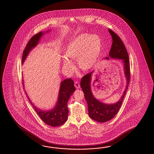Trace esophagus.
I'll return each mask as SVG.
<instances>
[{"mask_svg": "<svg viewBox=\"0 0 154 154\" xmlns=\"http://www.w3.org/2000/svg\"><path fill=\"white\" fill-rule=\"evenodd\" d=\"M74 86L76 88H80V84H79V82H75V84H74Z\"/></svg>", "mask_w": 154, "mask_h": 154, "instance_id": "1", "label": "esophagus"}]
</instances>
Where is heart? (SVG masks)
Masks as SVG:
<instances>
[{
  "mask_svg": "<svg viewBox=\"0 0 154 154\" xmlns=\"http://www.w3.org/2000/svg\"><path fill=\"white\" fill-rule=\"evenodd\" d=\"M101 40L96 34L82 33L76 36L68 44L65 51L66 57L63 58V66L69 70L74 69L72 63L68 58L77 60L83 70L91 69L101 54Z\"/></svg>",
  "mask_w": 154,
  "mask_h": 154,
  "instance_id": "obj_1",
  "label": "heart"
}]
</instances>
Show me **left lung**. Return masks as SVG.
Segmentation results:
<instances>
[{
	"label": "left lung",
	"instance_id": "8db88e82",
	"mask_svg": "<svg viewBox=\"0 0 154 154\" xmlns=\"http://www.w3.org/2000/svg\"><path fill=\"white\" fill-rule=\"evenodd\" d=\"M108 31L112 38V44L109 56L113 59H121L124 64V71L127 85L121 98L118 102L112 104H106L95 98L92 93L91 88V76L94 71L84 76L80 82V86L84 92V97L88 103L90 117L95 121L101 123L110 121L117 115L126 94L131 77L130 62L125 45L120 37L112 30L108 29ZM105 59H109V57H106Z\"/></svg>",
	"mask_w": 154,
	"mask_h": 154
}]
</instances>
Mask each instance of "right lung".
<instances>
[{"mask_svg":"<svg viewBox=\"0 0 154 154\" xmlns=\"http://www.w3.org/2000/svg\"><path fill=\"white\" fill-rule=\"evenodd\" d=\"M48 32V31H47V32ZM43 32H42L37 33L33 36L29 40V42L27 43L23 51L22 58V64H23L24 61L25 60L29 52L38 44L39 39L43 36ZM23 86L24 87L23 82ZM75 91V88L74 85V82L72 80V79H67L63 80L60 83L58 98L56 106L52 109L49 111H42L38 109L31 101L26 91L25 93L31 104L32 105L35 111L43 121L50 126L58 127L63 125L67 121L68 115L69 113L67 103L70 97Z\"/></svg>","mask_w":154,"mask_h":154,"instance_id":"right-lung-1","label":"right lung"}]
</instances>
